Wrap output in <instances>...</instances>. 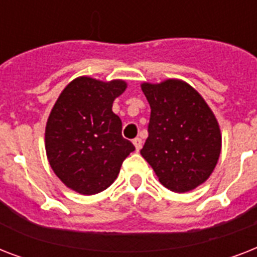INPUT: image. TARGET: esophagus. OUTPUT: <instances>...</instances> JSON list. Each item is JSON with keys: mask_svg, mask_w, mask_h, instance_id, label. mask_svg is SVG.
I'll list each match as a JSON object with an SVG mask.
<instances>
[{"mask_svg": "<svg viewBox=\"0 0 257 257\" xmlns=\"http://www.w3.org/2000/svg\"><path fill=\"white\" fill-rule=\"evenodd\" d=\"M133 145H135V148H136V151L139 152L141 149V145H143V141H141L140 137H136V139H133Z\"/></svg>", "mask_w": 257, "mask_h": 257, "instance_id": "1", "label": "esophagus"}]
</instances>
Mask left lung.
<instances>
[{
  "label": "left lung",
  "instance_id": "obj_1",
  "mask_svg": "<svg viewBox=\"0 0 257 257\" xmlns=\"http://www.w3.org/2000/svg\"><path fill=\"white\" fill-rule=\"evenodd\" d=\"M151 117L148 139L140 151L160 183L188 192L211 176L221 151L217 120L203 97L187 82L143 84Z\"/></svg>",
  "mask_w": 257,
  "mask_h": 257
}]
</instances>
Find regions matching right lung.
<instances>
[{
	"label": "right lung",
	"instance_id": "right-lung-1",
	"mask_svg": "<svg viewBox=\"0 0 257 257\" xmlns=\"http://www.w3.org/2000/svg\"><path fill=\"white\" fill-rule=\"evenodd\" d=\"M126 88L121 80L102 82L78 77L56 101L48 118L45 148L58 179L82 195L110 185L135 145L121 135L113 101Z\"/></svg>",
	"mask_w": 257,
	"mask_h": 257
}]
</instances>
